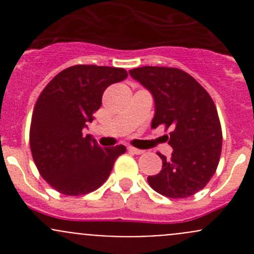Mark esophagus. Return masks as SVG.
<instances>
[{"mask_svg": "<svg viewBox=\"0 0 254 254\" xmlns=\"http://www.w3.org/2000/svg\"><path fill=\"white\" fill-rule=\"evenodd\" d=\"M127 151H129V152H131V153H134V155H141V153H143L142 150L131 147V146H127Z\"/></svg>", "mask_w": 254, "mask_h": 254, "instance_id": "esophagus-1", "label": "esophagus"}]
</instances>
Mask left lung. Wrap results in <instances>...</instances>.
Here are the masks:
<instances>
[{"label":"left lung","instance_id":"1","mask_svg":"<svg viewBox=\"0 0 254 254\" xmlns=\"http://www.w3.org/2000/svg\"><path fill=\"white\" fill-rule=\"evenodd\" d=\"M153 97L151 127H171V160L163 155L162 170L148 176L153 190L168 198H188L206 186L221 155L222 134L216 107L209 93L179 68L143 66L129 71Z\"/></svg>","mask_w":254,"mask_h":254}]
</instances>
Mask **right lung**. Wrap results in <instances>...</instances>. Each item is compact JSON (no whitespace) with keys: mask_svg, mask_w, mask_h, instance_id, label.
Instances as JSON below:
<instances>
[{"mask_svg":"<svg viewBox=\"0 0 254 254\" xmlns=\"http://www.w3.org/2000/svg\"><path fill=\"white\" fill-rule=\"evenodd\" d=\"M127 77L124 68L76 65L58 73L40 93L30 125V150L40 175L60 193L96 190L127 150L123 145L103 148L83 135L107 87Z\"/></svg>","mask_w":254,"mask_h":254,"instance_id":"obj_1","label":"right lung"}]
</instances>
